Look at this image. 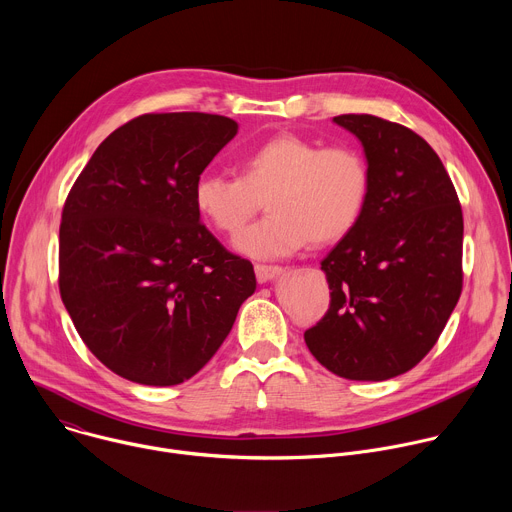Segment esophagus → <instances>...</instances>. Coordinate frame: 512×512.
Wrapping results in <instances>:
<instances>
[{
	"mask_svg": "<svg viewBox=\"0 0 512 512\" xmlns=\"http://www.w3.org/2000/svg\"><path fill=\"white\" fill-rule=\"evenodd\" d=\"M281 273V267L279 265H265V263H257L255 265V275H257V281L259 283H265L269 279H273L275 275Z\"/></svg>",
	"mask_w": 512,
	"mask_h": 512,
	"instance_id": "34e87169",
	"label": "esophagus"
}]
</instances>
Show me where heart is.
Returning a JSON list of instances; mask_svg holds the SVG:
<instances>
[{
	"label": "heart",
	"mask_w": 512,
	"mask_h": 512,
	"mask_svg": "<svg viewBox=\"0 0 512 512\" xmlns=\"http://www.w3.org/2000/svg\"><path fill=\"white\" fill-rule=\"evenodd\" d=\"M239 178L202 174L192 188L198 214L221 235L237 239L265 200L269 214L247 231L239 249L269 259L312 243L344 239L360 221L371 192L369 162L352 145H322L281 133L243 154Z\"/></svg>",
	"instance_id": "b5f03b06"
}]
</instances>
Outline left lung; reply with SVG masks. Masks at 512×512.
<instances>
[{"label": "left lung", "instance_id": "1", "mask_svg": "<svg viewBox=\"0 0 512 512\" xmlns=\"http://www.w3.org/2000/svg\"><path fill=\"white\" fill-rule=\"evenodd\" d=\"M334 123L362 143L371 192L322 261L330 308L304 340L338 377L387 381L433 348L460 300L462 206L442 160L409 127L352 113Z\"/></svg>", "mask_w": 512, "mask_h": 512}]
</instances>
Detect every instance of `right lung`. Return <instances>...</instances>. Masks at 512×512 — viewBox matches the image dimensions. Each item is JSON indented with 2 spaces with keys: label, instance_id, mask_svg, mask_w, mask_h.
Masks as SVG:
<instances>
[{
  "label": "right lung",
  "instance_id": "obj_1",
  "mask_svg": "<svg viewBox=\"0 0 512 512\" xmlns=\"http://www.w3.org/2000/svg\"><path fill=\"white\" fill-rule=\"evenodd\" d=\"M210 113H148L115 129L70 188L58 287L87 348L152 387L194 377L257 281L200 223L196 178L237 135Z\"/></svg>",
  "mask_w": 512,
  "mask_h": 512
}]
</instances>
